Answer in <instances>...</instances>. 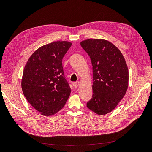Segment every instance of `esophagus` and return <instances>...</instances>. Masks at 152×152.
<instances>
[{"instance_id":"esophagus-1","label":"esophagus","mask_w":152,"mask_h":152,"mask_svg":"<svg viewBox=\"0 0 152 152\" xmlns=\"http://www.w3.org/2000/svg\"><path fill=\"white\" fill-rule=\"evenodd\" d=\"M73 86H74V87L75 89H77V87H78V86H79V82H74V83L73 84Z\"/></svg>"}]
</instances>
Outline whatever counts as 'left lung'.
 <instances>
[{
    "label": "left lung",
    "instance_id": "1",
    "mask_svg": "<svg viewBox=\"0 0 152 152\" xmlns=\"http://www.w3.org/2000/svg\"><path fill=\"white\" fill-rule=\"evenodd\" d=\"M80 45L93 65V97L87 103V107L103 115L113 110L126 93L127 64L120 50L108 40L87 39Z\"/></svg>",
    "mask_w": 152,
    "mask_h": 152
}]
</instances>
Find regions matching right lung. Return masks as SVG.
Segmentation results:
<instances>
[{
    "label": "right lung",
    "instance_id": "1",
    "mask_svg": "<svg viewBox=\"0 0 152 152\" xmlns=\"http://www.w3.org/2000/svg\"><path fill=\"white\" fill-rule=\"evenodd\" d=\"M71 45L67 41L44 45L31 54L25 66L21 80L23 93L42 115L49 117L58 112L70 94L62 59Z\"/></svg>",
    "mask_w": 152,
    "mask_h": 152
}]
</instances>
